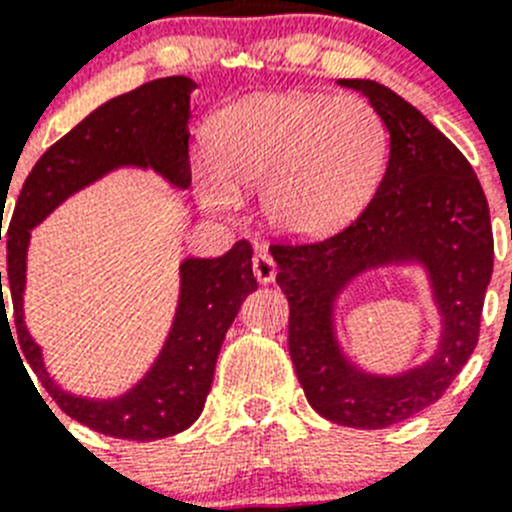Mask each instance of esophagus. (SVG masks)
<instances>
[{"instance_id":"esophagus-1","label":"esophagus","mask_w":512,"mask_h":512,"mask_svg":"<svg viewBox=\"0 0 512 512\" xmlns=\"http://www.w3.org/2000/svg\"><path fill=\"white\" fill-rule=\"evenodd\" d=\"M251 266H253V274H256V279H259L261 284L274 282V277H277V264H274V259H271L266 251L256 253L251 261Z\"/></svg>"}]
</instances>
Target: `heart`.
Listing matches in <instances>:
<instances>
[{
  "mask_svg": "<svg viewBox=\"0 0 512 512\" xmlns=\"http://www.w3.org/2000/svg\"><path fill=\"white\" fill-rule=\"evenodd\" d=\"M390 138L361 97L256 94L220 115L200 164L205 207L230 215L264 187L274 228L320 235L361 212L382 179Z\"/></svg>",
  "mask_w": 512,
  "mask_h": 512,
  "instance_id": "obj_1",
  "label": "heart"
}]
</instances>
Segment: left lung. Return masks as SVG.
<instances>
[{
  "instance_id": "1",
  "label": "left lung",
  "mask_w": 512,
  "mask_h": 512,
  "mask_svg": "<svg viewBox=\"0 0 512 512\" xmlns=\"http://www.w3.org/2000/svg\"><path fill=\"white\" fill-rule=\"evenodd\" d=\"M369 99L390 133L377 194L354 223L315 243H274L277 284L289 300V356L307 402L348 428H387L449 390L479 338L492 277L490 207L459 148L400 94L369 79H341ZM420 263L442 315L434 356L400 375L364 373L335 338V300L364 270Z\"/></svg>"
}]
</instances>
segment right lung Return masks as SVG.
<instances>
[{"label":"right lung","mask_w":512,"mask_h":512,"mask_svg":"<svg viewBox=\"0 0 512 512\" xmlns=\"http://www.w3.org/2000/svg\"><path fill=\"white\" fill-rule=\"evenodd\" d=\"M194 87L197 84L187 76H166L97 107L40 156L22 184L9 223V295L22 354L63 413L112 438L156 441L200 418L225 333L243 300L259 287L251 269V243L238 241L220 259H184L179 266V305L158 359L125 395L92 400L58 387L25 325L22 297L30 230L71 194L122 166L153 169L171 187L187 189L192 184L189 97ZM0 315H7L4 292Z\"/></svg>","instance_id":"1"}]
</instances>
